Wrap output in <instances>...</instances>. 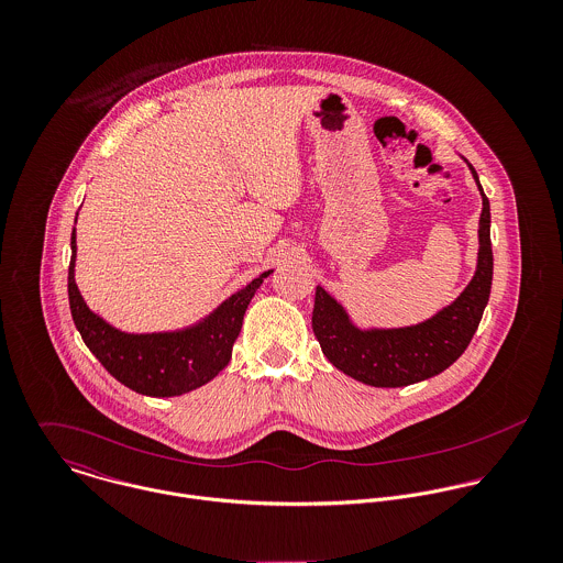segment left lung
I'll return each mask as SVG.
<instances>
[{
	"label": "left lung",
	"instance_id": "left-lung-1",
	"mask_svg": "<svg viewBox=\"0 0 563 563\" xmlns=\"http://www.w3.org/2000/svg\"><path fill=\"white\" fill-rule=\"evenodd\" d=\"M468 164L482 192L477 268L460 297L427 321L407 327H357L324 288L317 286L312 329L324 357L344 375L375 388H402L446 371L471 344L492 288L489 201L479 175Z\"/></svg>",
	"mask_w": 563,
	"mask_h": 563
}]
</instances>
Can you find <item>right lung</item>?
<instances>
[{
    "instance_id": "1",
    "label": "right lung",
    "mask_w": 563,
    "mask_h": 563,
    "mask_svg": "<svg viewBox=\"0 0 563 563\" xmlns=\"http://www.w3.org/2000/svg\"><path fill=\"white\" fill-rule=\"evenodd\" d=\"M76 255L74 228L69 306L84 344L117 382L147 397H179L212 382L230 364L244 312L255 290L273 273L266 271L249 282L201 321L173 331L130 333L112 327L86 306L76 284Z\"/></svg>"
}]
</instances>
